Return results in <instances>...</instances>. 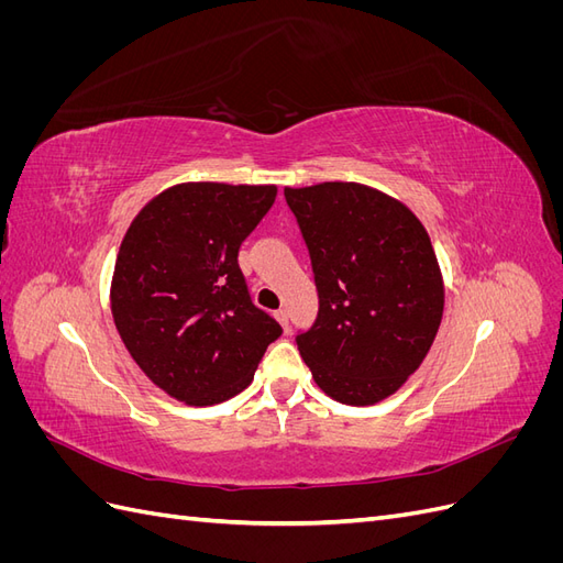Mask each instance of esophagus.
Wrapping results in <instances>:
<instances>
[{
    "label": "esophagus",
    "mask_w": 563,
    "mask_h": 563,
    "mask_svg": "<svg viewBox=\"0 0 563 563\" xmlns=\"http://www.w3.org/2000/svg\"><path fill=\"white\" fill-rule=\"evenodd\" d=\"M275 317H277V321L282 323V327H284V331H288V312H286V310H277Z\"/></svg>",
    "instance_id": "obj_1"
}]
</instances>
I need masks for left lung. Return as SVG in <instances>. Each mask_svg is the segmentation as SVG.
I'll return each instance as SVG.
<instances>
[{
  "label": "left lung",
  "mask_w": 563,
  "mask_h": 563,
  "mask_svg": "<svg viewBox=\"0 0 563 563\" xmlns=\"http://www.w3.org/2000/svg\"><path fill=\"white\" fill-rule=\"evenodd\" d=\"M310 251L319 312L296 345L335 401L368 406L422 364L444 314L432 242L401 201L360 183L286 187Z\"/></svg>",
  "instance_id": "left-lung-1"
}]
</instances>
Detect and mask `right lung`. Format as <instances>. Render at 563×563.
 Segmentation results:
<instances>
[{
    "instance_id": "right-lung-1",
    "label": "right lung",
    "mask_w": 563,
    "mask_h": 563,
    "mask_svg": "<svg viewBox=\"0 0 563 563\" xmlns=\"http://www.w3.org/2000/svg\"><path fill=\"white\" fill-rule=\"evenodd\" d=\"M275 197V185L183 183L124 234L110 291L114 327L145 376L178 401L240 395L282 335L253 305L236 261Z\"/></svg>"
}]
</instances>
